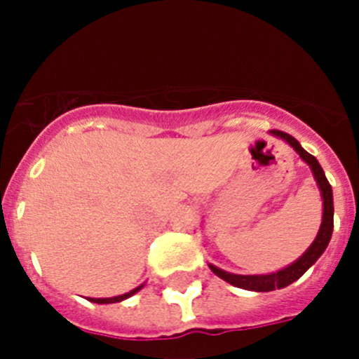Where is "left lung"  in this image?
<instances>
[{
  "mask_svg": "<svg viewBox=\"0 0 359 359\" xmlns=\"http://www.w3.org/2000/svg\"><path fill=\"white\" fill-rule=\"evenodd\" d=\"M271 133L280 139H283L285 142H288L293 149L297 151L300 158L309 165V168L313 170V175L316 179L318 187L321 191V198H323V220H321V226L320 231H318V236L316 240L313 241L309 248L302 253V257L295 260V262L290 264L288 267L285 269L276 271V273H271V274H252V276H247V274H233V273H227V271L219 269V267L212 266L208 264L210 269L213 271V274H217L219 278H222L224 281L231 283L233 287L238 288H245V290H252V292H273L276 288H285L288 285H292L293 281L299 280L314 262L321 257V253L325 252L330 243V238H332V231H334V194H332V186L330 182L327 180L325 177L323 168L321 165L318 163V159L313 156V154L307 153L292 135L288 133L280 132V130H271Z\"/></svg>",
  "mask_w": 359,
  "mask_h": 359,
  "instance_id": "8db88e82",
  "label": "left lung"
}]
</instances>
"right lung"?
Masks as SVG:
<instances>
[{
  "label": "right lung",
  "mask_w": 359,
  "mask_h": 359,
  "mask_svg": "<svg viewBox=\"0 0 359 359\" xmlns=\"http://www.w3.org/2000/svg\"><path fill=\"white\" fill-rule=\"evenodd\" d=\"M144 285H140V287H137V288H133V290H130V292H126V293H123V295H118V297H109V299H88L90 302H97V304H112V302H121V300H125V299H128V297H132L133 293H137L140 290V288H142Z\"/></svg>",
  "instance_id": "right-lung-1"
}]
</instances>
